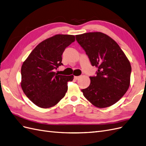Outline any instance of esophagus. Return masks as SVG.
I'll list each match as a JSON object with an SVG mask.
<instances>
[{
	"instance_id": "esophagus-1",
	"label": "esophagus",
	"mask_w": 146,
	"mask_h": 146,
	"mask_svg": "<svg viewBox=\"0 0 146 146\" xmlns=\"http://www.w3.org/2000/svg\"><path fill=\"white\" fill-rule=\"evenodd\" d=\"M79 78H80V76H75V77H74V79H75V80H78V79Z\"/></svg>"
}]
</instances>
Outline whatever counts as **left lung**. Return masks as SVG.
I'll return each instance as SVG.
<instances>
[{"label":"left lung","instance_id":"1","mask_svg":"<svg viewBox=\"0 0 146 146\" xmlns=\"http://www.w3.org/2000/svg\"><path fill=\"white\" fill-rule=\"evenodd\" d=\"M92 66L98 68L91 83L82 90L84 96L98 108L110 107L125 94L130 86L131 65L121 47L101 32L76 36Z\"/></svg>","mask_w":146,"mask_h":146}]
</instances>
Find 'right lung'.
<instances>
[{
  "label": "right lung",
  "mask_w": 146,
  "mask_h": 146,
  "mask_svg": "<svg viewBox=\"0 0 146 146\" xmlns=\"http://www.w3.org/2000/svg\"><path fill=\"white\" fill-rule=\"evenodd\" d=\"M75 41V36L56 35L40 42L26 59L21 68V87L33 104L43 108L54 107L64 98L67 82L73 76L55 72L63 65L62 54Z\"/></svg>",
  "instance_id": "obj_1"
}]
</instances>
